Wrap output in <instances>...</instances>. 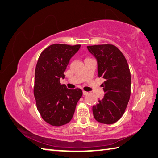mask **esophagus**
<instances>
[{
    "label": "esophagus",
    "mask_w": 158,
    "mask_h": 158,
    "mask_svg": "<svg viewBox=\"0 0 158 158\" xmlns=\"http://www.w3.org/2000/svg\"><path fill=\"white\" fill-rule=\"evenodd\" d=\"M82 94H83L84 96H87L89 93H88L87 92H85V91H83V92H82Z\"/></svg>",
    "instance_id": "esophagus-1"
}]
</instances>
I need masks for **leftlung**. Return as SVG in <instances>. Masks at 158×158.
<instances>
[{"label": "left lung", "mask_w": 158, "mask_h": 158, "mask_svg": "<svg viewBox=\"0 0 158 158\" xmlns=\"http://www.w3.org/2000/svg\"><path fill=\"white\" fill-rule=\"evenodd\" d=\"M87 49L97 61L98 77L105 79V96L93 106L94 117L102 123H114L123 116L131 96L128 62L120 50L112 44L88 46Z\"/></svg>", "instance_id": "obj_1"}]
</instances>
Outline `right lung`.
<instances>
[{"label":"right lung","mask_w":158,"mask_h":158,"mask_svg":"<svg viewBox=\"0 0 158 158\" xmlns=\"http://www.w3.org/2000/svg\"><path fill=\"white\" fill-rule=\"evenodd\" d=\"M81 45L55 44L44 50L39 57L35 74L34 95L39 112L51 126H61L73 117L81 89H69L61 85L66 66Z\"/></svg>","instance_id":"right-lung-1"}]
</instances>
